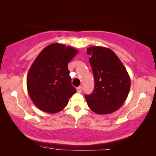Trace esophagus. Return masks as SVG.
<instances>
[{
    "instance_id": "obj_1",
    "label": "esophagus",
    "mask_w": 156,
    "mask_h": 156,
    "mask_svg": "<svg viewBox=\"0 0 156 156\" xmlns=\"http://www.w3.org/2000/svg\"><path fill=\"white\" fill-rule=\"evenodd\" d=\"M76 91L79 93H81L82 91V86H80L78 87H76Z\"/></svg>"
}]
</instances>
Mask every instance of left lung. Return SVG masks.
Wrapping results in <instances>:
<instances>
[{"instance_id":"obj_1","label":"left lung","mask_w":156,"mask_h":156,"mask_svg":"<svg viewBox=\"0 0 156 156\" xmlns=\"http://www.w3.org/2000/svg\"><path fill=\"white\" fill-rule=\"evenodd\" d=\"M94 77L93 93L85 95L89 108L98 114H108L121 107L129 93L131 80L117 55L109 48H87Z\"/></svg>"}]
</instances>
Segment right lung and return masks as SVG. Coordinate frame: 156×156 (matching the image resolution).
<instances>
[{
	"label": "right lung",
	"instance_id": "right-lung-1",
	"mask_svg": "<svg viewBox=\"0 0 156 156\" xmlns=\"http://www.w3.org/2000/svg\"><path fill=\"white\" fill-rule=\"evenodd\" d=\"M77 52L72 47L52 43L45 47L32 64L27 76V91L33 104L42 112H60L76 93L68 63Z\"/></svg>",
	"mask_w": 156,
	"mask_h": 156
}]
</instances>
